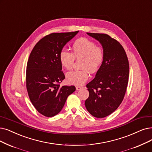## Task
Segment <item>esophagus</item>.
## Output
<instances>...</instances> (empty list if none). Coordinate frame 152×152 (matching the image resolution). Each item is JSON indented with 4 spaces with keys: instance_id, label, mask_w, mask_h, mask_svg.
Returning <instances> with one entry per match:
<instances>
[{
    "instance_id": "obj_1",
    "label": "esophagus",
    "mask_w": 152,
    "mask_h": 152,
    "mask_svg": "<svg viewBox=\"0 0 152 152\" xmlns=\"http://www.w3.org/2000/svg\"><path fill=\"white\" fill-rule=\"evenodd\" d=\"M83 88V87H82V86H76V89H77V90H80L82 89Z\"/></svg>"
}]
</instances>
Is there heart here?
Here are the masks:
<instances>
[{
	"label": "heart",
	"instance_id": "heart-1",
	"mask_svg": "<svg viewBox=\"0 0 152 152\" xmlns=\"http://www.w3.org/2000/svg\"><path fill=\"white\" fill-rule=\"evenodd\" d=\"M72 49V52L65 49L60 51V62L63 67L70 70L75 58H82V69L68 72L66 80L72 84L82 85L89 78V72L95 73L101 67L104 61V51L102 47L97 46L94 42L83 37L77 39L73 44Z\"/></svg>",
	"mask_w": 152,
	"mask_h": 152
}]
</instances>
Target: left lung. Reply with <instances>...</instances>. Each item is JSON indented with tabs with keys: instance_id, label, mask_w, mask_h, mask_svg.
I'll return each mask as SVG.
<instances>
[{
	"instance_id": "8db88e82",
	"label": "left lung",
	"mask_w": 152,
	"mask_h": 152,
	"mask_svg": "<svg viewBox=\"0 0 152 152\" xmlns=\"http://www.w3.org/2000/svg\"><path fill=\"white\" fill-rule=\"evenodd\" d=\"M99 40L105 53L104 61L95 77L87 86L88 112L96 118H104L121 104L128 86L129 63L122 45L106 34L87 33Z\"/></svg>"
}]
</instances>
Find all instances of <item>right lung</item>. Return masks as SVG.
<instances>
[{
	"mask_svg": "<svg viewBox=\"0 0 152 152\" xmlns=\"http://www.w3.org/2000/svg\"><path fill=\"white\" fill-rule=\"evenodd\" d=\"M78 32L52 33L34 46L28 60L26 87L30 100L40 114L52 117L64 107L74 86H60L65 75L59 60L64 45Z\"/></svg>",
	"mask_w": 152,
	"mask_h": 152,
	"instance_id": "right-lung-1",
	"label": "right lung"
}]
</instances>
